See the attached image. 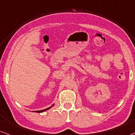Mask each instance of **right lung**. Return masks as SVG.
<instances>
[{
    "label": "right lung",
    "instance_id": "obj_1",
    "mask_svg": "<svg viewBox=\"0 0 135 135\" xmlns=\"http://www.w3.org/2000/svg\"><path fill=\"white\" fill-rule=\"evenodd\" d=\"M52 106H53V105H52ZM52 106H51V107H52ZM51 107H49V108H46V109H43V110H41V111H35V112H36V113H41V112H44V111H45L47 110V109H50V108H51Z\"/></svg>",
    "mask_w": 135,
    "mask_h": 135
}]
</instances>
